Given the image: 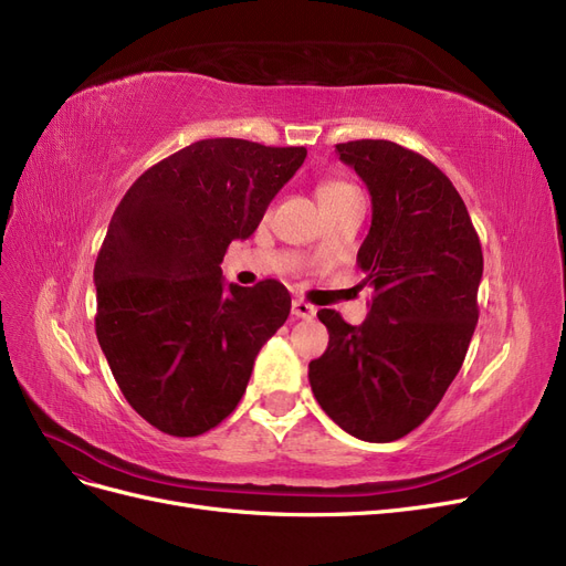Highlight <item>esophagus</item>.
Returning <instances> with one entry per match:
<instances>
[{"label": "esophagus", "instance_id": "34e87169", "mask_svg": "<svg viewBox=\"0 0 566 566\" xmlns=\"http://www.w3.org/2000/svg\"><path fill=\"white\" fill-rule=\"evenodd\" d=\"M291 313H294L301 319H313L317 310H315V305H310L305 301H294V303H291Z\"/></svg>", "mask_w": 566, "mask_h": 566}]
</instances>
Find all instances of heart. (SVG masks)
Masks as SVG:
<instances>
[{"label":"heart","mask_w":566,"mask_h":566,"mask_svg":"<svg viewBox=\"0 0 566 566\" xmlns=\"http://www.w3.org/2000/svg\"><path fill=\"white\" fill-rule=\"evenodd\" d=\"M353 192H357V190H355L350 184H345V180H334V178L322 180V184L317 186V199H319V205L338 202V199L348 197V195H353Z\"/></svg>","instance_id":"b5f03b06"}]
</instances>
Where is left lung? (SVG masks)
Here are the masks:
<instances>
[{"instance_id":"8db88e82","label":"left lung","mask_w":566,"mask_h":566,"mask_svg":"<svg viewBox=\"0 0 566 566\" xmlns=\"http://www.w3.org/2000/svg\"><path fill=\"white\" fill-rule=\"evenodd\" d=\"M336 153L371 195L357 263L374 298L359 326L319 310L329 348L307 378L336 426L392 442L426 421L461 369L480 317L482 247L459 190L423 155L371 138Z\"/></svg>"}]
</instances>
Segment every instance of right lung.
<instances>
[{
  "mask_svg": "<svg viewBox=\"0 0 566 566\" xmlns=\"http://www.w3.org/2000/svg\"><path fill=\"white\" fill-rule=\"evenodd\" d=\"M305 148L207 138L157 161L126 190L94 268L96 336L136 413L174 437L228 418L263 343L286 322L289 291L223 284Z\"/></svg>",
  "mask_w": 566,
  "mask_h": 566,
  "instance_id": "1",
  "label": "right lung"
}]
</instances>
